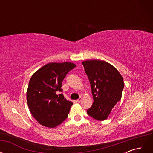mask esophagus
Returning <instances> with one entry per match:
<instances>
[{
	"instance_id": "obj_1",
	"label": "esophagus",
	"mask_w": 153,
	"mask_h": 153,
	"mask_svg": "<svg viewBox=\"0 0 153 153\" xmlns=\"http://www.w3.org/2000/svg\"><path fill=\"white\" fill-rule=\"evenodd\" d=\"M82 97H80V98H79L78 100H76V102H78V103H80V101H82Z\"/></svg>"
}]
</instances>
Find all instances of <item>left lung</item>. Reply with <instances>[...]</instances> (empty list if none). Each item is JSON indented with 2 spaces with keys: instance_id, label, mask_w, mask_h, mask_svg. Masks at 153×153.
<instances>
[{
  "instance_id": "obj_1",
  "label": "left lung",
  "mask_w": 153,
  "mask_h": 153,
  "mask_svg": "<svg viewBox=\"0 0 153 153\" xmlns=\"http://www.w3.org/2000/svg\"><path fill=\"white\" fill-rule=\"evenodd\" d=\"M89 78L94 102L87 114L100 121L108 118L121 99L124 88L123 76L112 64L105 61L88 60L82 62Z\"/></svg>"
}]
</instances>
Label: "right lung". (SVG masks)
I'll return each mask as SVG.
<instances>
[{
	"label": "right lung",
	"mask_w": 153,
	"mask_h": 153,
	"mask_svg": "<svg viewBox=\"0 0 153 153\" xmlns=\"http://www.w3.org/2000/svg\"><path fill=\"white\" fill-rule=\"evenodd\" d=\"M75 64L50 62L32 75L27 91V105L40 124L53 128L61 124L69 112L73 103L67 100L62 92V82Z\"/></svg>",
	"instance_id": "obj_1"
}]
</instances>
